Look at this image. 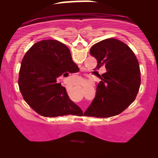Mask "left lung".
Segmentation results:
<instances>
[{
	"label": "left lung",
	"mask_w": 158,
	"mask_h": 158,
	"mask_svg": "<svg viewBox=\"0 0 158 158\" xmlns=\"http://www.w3.org/2000/svg\"><path fill=\"white\" fill-rule=\"evenodd\" d=\"M97 61L94 70L106 68L96 96L84 113L86 117L106 118L122 113L135 101L140 85L139 62L131 49L115 39L102 40L90 48Z\"/></svg>",
	"instance_id": "1"
}]
</instances>
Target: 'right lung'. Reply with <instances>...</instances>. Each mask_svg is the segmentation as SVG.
Wrapping results in <instances>:
<instances>
[{
    "mask_svg": "<svg viewBox=\"0 0 158 158\" xmlns=\"http://www.w3.org/2000/svg\"><path fill=\"white\" fill-rule=\"evenodd\" d=\"M79 70L70 50L60 41L49 39L35 43L23 56L20 68L19 85L23 99L44 117L81 114L64 87L56 81Z\"/></svg>",
    "mask_w": 158,
    "mask_h": 158,
    "instance_id": "add662e5",
    "label": "right lung"
}]
</instances>
